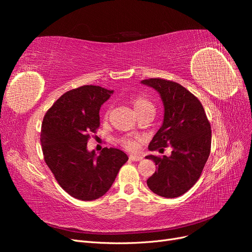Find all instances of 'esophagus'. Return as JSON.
<instances>
[{
  "label": "esophagus",
  "instance_id": "34e87169",
  "mask_svg": "<svg viewBox=\"0 0 252 252\" xmlns=\"http://www.w3.org/2000/svg\"><path fill=\"white\" fill-rule=\"evenodd\" d=\"M129 158L131 159V161H134V162H139V161H142L143 159V157L142 156H130L129 157Z\"/></svg>",
  "mask_w": 252,
  "mask_h": 252
}]
</instances>
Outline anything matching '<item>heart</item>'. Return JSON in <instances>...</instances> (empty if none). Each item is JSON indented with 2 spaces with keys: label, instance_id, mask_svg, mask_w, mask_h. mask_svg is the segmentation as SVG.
Masks as SVG:
<instances>
[{
  "label": "heart",
  "instance_id": "b5f03b06",
  "mask_svg": "<svg viewBox=\"0 0 252 252\" xmlns=\"http://www.w3.org/2000/svg\"><path fill=\"white\" fill-rule=\"evenodd\" d=\"M129 102H130L131 105L133 106V108H134L136 113H140L141 111L147 109V108H154V105H152V103L143 95L131 96L130 100H129ZM105 117L106 118L108 117V112L105 113ZM119 143L124 148H126L127 150L134 151V150L139 148L140 143H141V139L138 138V136L127 135V136H123V138H121L119 140Z\"/></svg>",
  "mask_w": 252,
  "mask_h": 252
}]
</instances>
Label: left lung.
Segmentation results:
<instances>
[{
  "label": "left lung",
  "mask_w": 252,
  "mask_h": 252,
  "mask_svg": "<svg viewBox=\"0 0 252 252\" xmlns=\"http://www.w3.org/2000/svg\"><path fill=\"white\" fill-rule=\"evenodd\" d=\"M143 84L155 88L164 103L163 125L149 144V150L172 147L170 157L147 156L157 171L147 180L152 192L177 197L187 192L200 179L211 148V127L202 103L179 83L152 78Z\"/></svg>",
  "instance_id": "obj_1"
}]
</instances>
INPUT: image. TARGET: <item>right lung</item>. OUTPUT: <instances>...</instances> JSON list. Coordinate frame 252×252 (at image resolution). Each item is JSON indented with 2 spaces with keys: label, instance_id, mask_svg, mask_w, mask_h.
Here are the masks:
<instances>
[{
  "label": "right lung",
  "instance_id": "obj_1",
  "mask_svg": "<svg viewBox=\"0 0 252 252\" xmlns=\"http://www.w3.org/2000/svg\"><path fill=\"white\" fill-rule=\"evenodd\" d=\"M112 90L84 85L67 91L45 113L41 144L45 163L59 185L75 199L94 201L111 187L128 157L117 148L101 155L87 150V142L100 127V111Z\"/></svg>",
  "mask_w": 252,
  "mask_h": 252
}]
</instances>
